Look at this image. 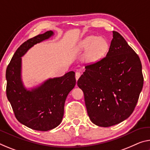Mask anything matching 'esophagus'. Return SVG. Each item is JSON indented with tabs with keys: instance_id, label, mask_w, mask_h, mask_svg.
Listing matches in <instances>:
<instances>
[{
	"instance_id": "obj_1",
	"label": "esophagus",
	"mask_w": 150,
	"mask_h": 150,
	"mask_svg": "<svg viewBox=\"0 0 150 150\" xmlns=\"http://www.w3.org/2000/svg\"><path fill=\"white\" fill-rule=\"evenodd\" d=\"M80 76H81V73L79 72H76L75 73V79H76V80L77 81L78 79H79Z\"/></svg>"
}]
</instances>
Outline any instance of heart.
Wrapping results in <instances>:
<instances>
[{"label": "heart", "instance_id": "heart-1", "mask_svg": "<svg viewBox=\"0 0 150 150\" xmlns=\"http://www.w3.org/2000/svg\"><path fill=\"white\" fill-rule=\"evenodd\" d=\"M79 51H85L83 60L87 64L92 65L98 63L105 56L109 49L108 42L105 38L88 36L77 44Z\"/></svg>", "mask_w": 150, "mask_h": 150}]
</instances>
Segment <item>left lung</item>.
<instances>
[{
  "instance_id": "1",
  "label": "left lung",
  "mask_w": 150,
  "mask_h": 150,
  "mask_svg": "<svg viewBox=\"0 0 150 150\" xmlns=\"http://www.w3.org/2000/svg\"><path fill=\"white\" fill-rule=\"evenodd\" d=\"M144 84L142 63L120 33L113 39L105 58L85 67L77 81L83 91L90 120L110 127L126 120L134 111Z\"/></svg>"
}]
</instances>
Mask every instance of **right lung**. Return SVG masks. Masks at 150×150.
Segmentation results:
<instances>
[{
    "mask_svg": "<svg viewBox=\"0 0 150 150\" xmlns=\"http://www.w3.org/2000/svg\"><path fill=\"white\" fill-rule=\"evenodd\" d=\"M54 35L49 30L28 39L18 47L6 71V96L18 122L37 131L53 129L62 122L67 97L74 88V71L49 78L37 86L27 88L22 79V57L35 45Z\"/></svg>",
    "mask_w": 150,
    "mask_h": 150,
    "instance_id": "1",
    "label": "right lung"
}]
</instances>
